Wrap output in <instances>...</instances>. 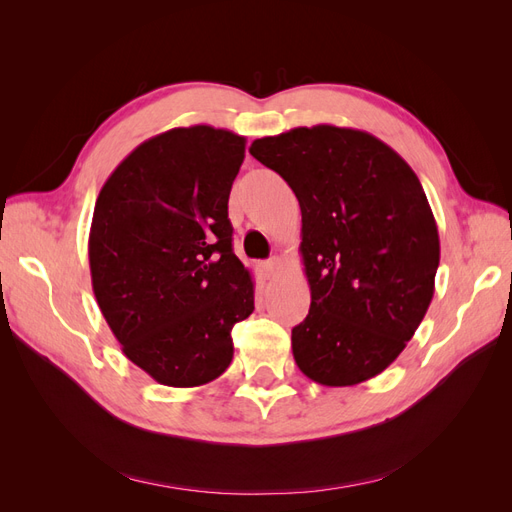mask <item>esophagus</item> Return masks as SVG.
<instances>
[{"label": "esophagus", "mask_w": 512, "mask_h": 512, "mask_svg": "<svg viewBox=\"0 0 512 512\" xmlns=\"http://www.w3.org/2000/svg\"><path fill=\"white\" fill-rule=\"evenodd\" d=\"M262 269H265L267 277H275V275H277V271H280V260H277V258H271V260H267V262H265V265H262Z\"/></svg>", "instance_id": "esophagus-1"}]
</instances>
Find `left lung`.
<instances>
[{"mask_svg":"<svg viewBox=\"0 0 512 512\" xmlns=\"http://www.w3.org/2000/svg\"><path fill=\"white\" fill-rule=\"evenodd\" d=\"M250 153L301 207L312 303L292 329L294 361L324 386L382 374L436 288L440 237L421 181L380 138L327 123L256 138Z\"/></svg>","mask_w":512,"mask_h":512,"instance_id":"8db88e82","label":"left lung"}]
</instances>
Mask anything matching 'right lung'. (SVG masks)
<instances>
[{
	"instance_id": "add662e5",
	"label": "right lung",
	"mask_w": 512,
	"mask_h": 512,
	"mask_svg": "<svg viewBox=\"0 0 512 512\" xmlns=\"http://www.w3.org/2000/svg\"><path fill=\"white\" fill-rule=\"evenodd\" d=\"M245 138L173 128L138 145L102 185L89 230L100 312L153 380L190 389L222 376L254 282L232 252L228 196Z\"/></svg>"
}]
</instances>
